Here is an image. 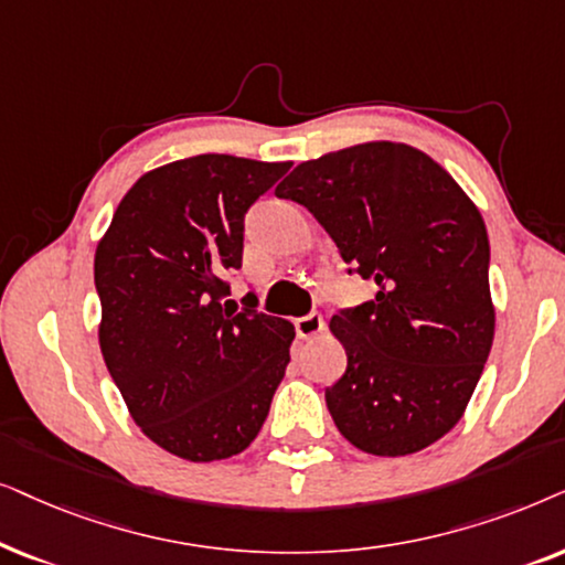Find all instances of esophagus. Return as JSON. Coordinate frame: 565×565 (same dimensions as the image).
I'll return each mask as SVG.
<instances>
[{
  "instance_id": "1",
  "label": "esophagus",
  "mask_w": 565,
  "mask_h": 565,
  "mask_svg": "<svg viewBox=\"0 0 565 565\" xmlns=\"http://www.w3.org/2000/svg\"><path fill=\"white\" fill-rule=\"evenodd\" d=\"M295 326H297L299 338H315L322 333V326H326V322H322L320 312H310V315H305V318H299Z\"/></svg>"
}]
</instances>
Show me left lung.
<instances>
[{
    "label": "left lung",
    "mask_w": 565,
    "mask_h": 565,
    "mask_svg": "<svg viewBox=\"0 0 565 565\" xmlns=\"http://www.w3.org/2000/svg\"><path fill=\"white\" fill-rule=\"evenodd\" d=\"M278 199L310 209L377 295L330 320L345 372L326 390L361 452L405 457L452 431L491 353L488 232L460 183L403 141H364L297 164Z\"/></svg>",
    "instance_id": "obj_1"
}]
</instances>
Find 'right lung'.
Here are the masks:
<instances>
[{"label":"right lung","instance_id":"right-lung-1","mask_svg":"<svg viewBox=\"0 0 565 565\" xmlns=\"http://www.w3.org/2000/svg\"><path fill=\"white\" fill-rule=\"evenodd\" d=\"M291 162L195 154L149 170L95 250L97 341L134 424L188 462L250 447L289 364L295 326L230 307L245 212Z\"/></svg>","mask_w":565,"mask_h":565}]
</instances>
